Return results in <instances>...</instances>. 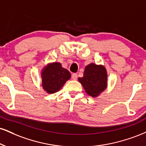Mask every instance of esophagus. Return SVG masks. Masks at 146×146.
I'll list each match as a JSON object with an SVG mask.
<instances>
[{
    "label": "esophagus",
    "instance_id": "esophagus-1",
    "mask_svg": "<svg viewBox=\"0 0 146 146\" xmlns=\"http://www.w3.org/2000/svg\"><path fill=\"white\" fill-rule=\"evenodd\" d=\"M71 78L73 80H76L78 79V74L77 73H73L71 75Z\"/></svg>",
    "mask_w": 146,
    "mask_h": 146
}]
</instances>
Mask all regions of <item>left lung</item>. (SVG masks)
Here are the masks:
<instances>
[{
	"label": "left lung",
	"mask_w": 146,
	"mask_h": 146,
	"mask_svg": "<svg viewBox=\"0 0 146 146\" xmlns=\"http://www.w3.org/2000/svg\"><path fill=\"white\" fill-rule=\"evenodd\" d=\"M78 80L87 94L92 97L99 96L108 85V74L105 68L94 63L86 66L84 77L79 78Z\"/></svg>",
	"instance_id": "1"
}]
</instances>
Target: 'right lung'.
Segmentation results:
<instances>
[{
	"instance_id": "right-lung-1",
	"label": "right lung",
	"mask_w": 146,
	"mask_h": 146,
	"mask_svg": "<svg viewBox=\"0 0 146 146\" xmlns=\"http://www.w3.org/2000/svg\"><path fill=\"white\" fill-rule=\"evenodd\" d=\"M42 86L49 94H53L63 86L71 78V73L60 62L49 64L42 71Z\"/></svg>"
}]
</instances>
